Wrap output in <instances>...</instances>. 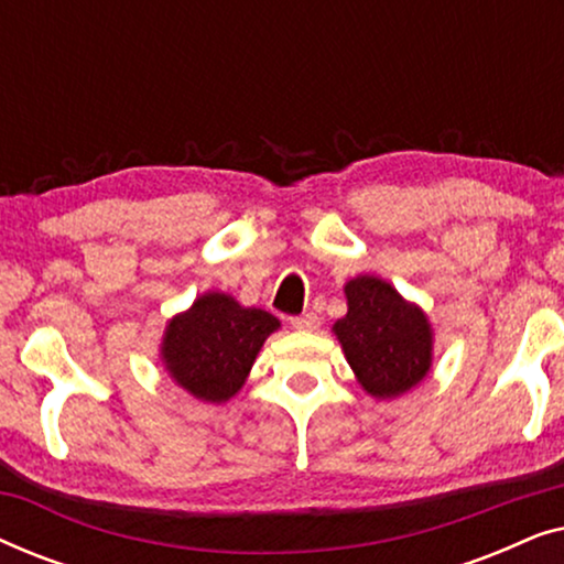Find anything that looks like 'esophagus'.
<instances>
[{"label": "esophagus", "instance_id": "esophagus-1", "mask_svg": "<svg viewBox=\"0 0 564 564\" xmlns=\"http://www.w3.org/2000/svg\"><path fill=\"white\" fill-rule=\"evenodd\" d=\"M292 328L297 330H313L315 326H318V315L315 313H303V315H295V318H290Z\"/></svg>", "mask_w": 564, "mask_h": 564}]
</instances>
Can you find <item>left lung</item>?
I'll use <instances>...</instances> for the list:
<instances>
[{
  "mask_svg": "<svg viewBox=\"0 0 564 564\" xmlns=\"http://www.w3.org/2000/svg\"><path fill=\"white\" fill-rule=\"evenodd\" d=\"M346 300L349 313L334 330L361 388L375 398H395L419 384L431 367L426 315L377 276L351 280Z\"/></svg>",
  "mask_w": 564,
  "mask_h": 564,
  "instance_id": "left-lung-1",
  "label": "left lung"
}]
</instances>
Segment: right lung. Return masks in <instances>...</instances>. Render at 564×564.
<instances>
[{
    "label": "right lung",
    "mask_w": 564,
    "mask_h": 564,
    "mask_svg": "<svg viewBox=\"0 0 564 564\" xmlns=\"http://www.w3.org/2000/svg\"><path fill=\"white\" fill-rule=\"evenodd\" d=\"M280 321L259 307H241L223 292H207L166 326V369L192 395L207 403L234 398L261 344Z\"/></svg>",
    "instance_id": "add662e5"
}]
</instances>
